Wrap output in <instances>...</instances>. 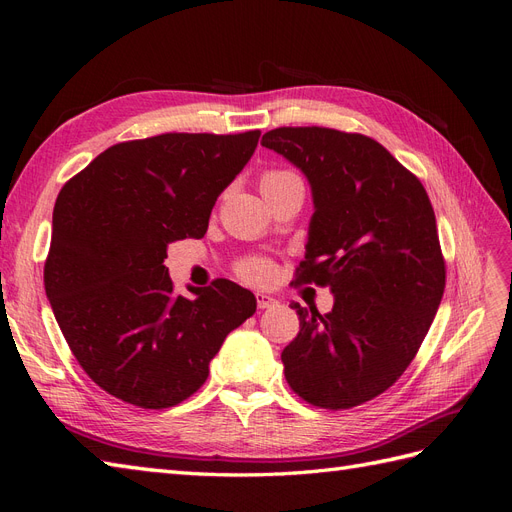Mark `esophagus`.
Listing matches in <instances>:
<instances>
[{"label":"esophagus","mask_w":512,"mask_h":512,"mask_svg":"<svg viewBox=\"0 0 512 512\" xmlns=\"http://www.w3.org/2000/svg\"><path fill=\"white\" fill-rule=\"evenodd\" d=\"M256 303H258L260 309H269V307H277V305H280V301L273 299L271 294H262V292L256 294Z\"/></svg>","instance_id":"1"}]
</instances>
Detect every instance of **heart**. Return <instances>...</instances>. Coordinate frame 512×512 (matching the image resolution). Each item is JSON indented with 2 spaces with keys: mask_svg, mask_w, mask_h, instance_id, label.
I'll list each match as a JSON object with an SVG mask.
<instances>
[{
  "mask_svg": "<svg viewBox=\"0 0 512 512\" xmlns=\"http://www.w3.org/2000/svg\"><path fill=\"white\" fill-rule=\"evenodd\" d=\"M294 181H301V179H299V175H294L292 170L269 168V170H265V173L260 175V190L262 192H269V190L282 188V185L294 183ZM237 271H239V275L243 277V280H247V282L267 284L271 277H273V273H275V267H273V262L267 260V258H247V260L239 262Z\"/></svg>",
  "mask_w": 512,
  "mask_h": 512,
  "instance_id": "obj_1",
  "label": "heart"
}]
</instances>
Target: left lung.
<instances>
[{
	"mask_svg": "<svg viewBox=\"0 0 512 512\" xmlns=\"http://www.w3.org/2000/svg\"><path fill=\"white\" fill-rule=\"evenodd\" d=\"M303 170L314 196L294 284L329 286V314L290 307L299 335L282 352L307 404L348 410L393 386L412 363L446 286L436 213L423 183L374 138L331 128L262 136Z\"/></svg>",
	"mask_w": 512,
	"mask_h": 512,
	"instance_id": "obj_1",
	"label": "left lung"
}]
</instances>
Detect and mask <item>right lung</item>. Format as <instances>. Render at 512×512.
I'll return each mask as SVG.
<instances>
[{
    "mask_svg": "<svg viewBox=\"0 0 512 512\" xmlns=\"http://www.w3.org/2000/svg\"><path fill=\"white\" fill-rule=\"evenodd\" d=\"M258 138L168 132L117 143L61 188L44 290L74 359L108 395L145 410L181 404L256 312L254 294L222 277L181 297L164 258L168 243L205 237Z\"/></svg>",
    "mask_w": 512,
    "mask_h": 512,
    "instance_id": "right-lung-1",
    "label": "right lung"
}]
</instances>
